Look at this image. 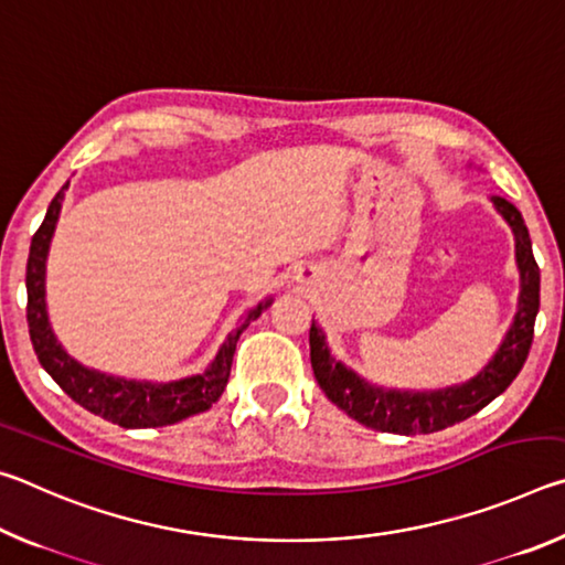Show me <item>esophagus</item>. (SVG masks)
<instances>
[{
  "mask_svg": "<svg viewBox=\"0 0 565 565\" xmlns=\"http://www.w3.org/2000/svg\"><path fill=\"white\" fill-rule=\"evenodd\" d=\"M306 279H309V271H299V274H296V281H299V284H303Z\"/></svg>",
  "mask_w": 565,
  "mask_h": 565,
  "instance_id": "1",
  "label": "esophagus"
}]
</instances>
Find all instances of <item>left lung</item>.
<instances>
[{
	"label": "left lung",
	"instance_id": "8db88e82",
	"mask_svg": "<svg viewBox=\"0 0 565 565\" xmlns=\"http://www.w3.org/2000/svg\"><path fill=\"white\" fill-rule=\"evenodd\" d=\"M495 212L511 226L515 238V266L521 274L519 309L511 321L509 331L495 349L491 361L478 371L473 379L463 384L431 391H401L371 384L347 363L331 356L327 333L317 321H311L309 343H311V369L323 394L337 404L343 414L359 420L366 428L386 434H434L466 420L483 406H489L495 396H501L511 381L519 376L533 341V323L539 313L541 299V271L533 259L531 236L519 209L503 196H491Z\"/></svg>",
	"mask_w": 565,
	"mask_h": 565
}]
</instances>
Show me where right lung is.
I'll list each match as a JSON object with an SVG mask.
<instances>
[{
    "mask_svg": "<svg viewBox=\"0 0 565 565\" xmlns=\"http://www.w3.org/2000/svg\"><path fill=\"white\" fill-rule=\"evenodd\" d=\"M66 189H70V181L56 191L50 209H46L42 226L32 236L30 259H26V323H30V339L42 369L76 404L92 411L94 416H102L104 420H111V424L124 428L171 426L212 408L226 388L238 337L248 323L262 317V311L269 309L274 299L269 296V299L252 306L236 321V327L226 333L212 363L199 374L177 381H137L84 366V363L72 359L60 339L54 337L50 311H46V256H50Z\"/></svg>",
    "mask_w": 565,
    "mask_h": 565,
    "instance_id": "right-lung-1",
    "label": "right lung"
}]
</instances>
